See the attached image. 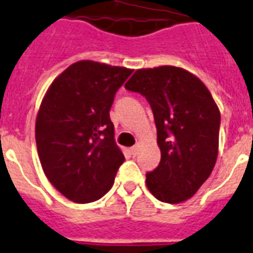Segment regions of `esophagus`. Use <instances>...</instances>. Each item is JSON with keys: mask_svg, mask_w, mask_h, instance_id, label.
Here are the masks:
<instances>
[{"mask_svg": "<svg viewBox=\"0 0 253 253\" xmlns=\"http://www.w3.org/2000/svg\"><path fill=\"white\" fill-rule=\"evenodd\" d=\"M139 149H141V145H139V143H136V145H134L131 147V153H132V154H138Z\"/></svg>", "mask_w": 253, "mask_h": 253, "instance_id": "obj_1", "label": "esophagus"}]
</instances>
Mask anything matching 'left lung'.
<instances>
[{
  "label": "left lung",
  "instance_id": "obj_1",
  "mask_svg": "<svg viewBox=\"0 0 253 253\" xmlns=\"http://www.w3.org/2000/svg\"><path fill=\"white\" fill-rule=\"evenodd\" d=\"M125 87L145 96L154 115L161 162L146 174L147 189L162 203L186 201L217 160L221 118L212 95L197 76L173 65L138 69Z\"/></svg>",
  "mask_w": 253,
  "mask_h": 253
}]
</instances>
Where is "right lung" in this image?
<instances>
[{
	"instance_id": "obj_1",
	"label": "right lung",
	"mask_w": 253,
	"mask_h": 253,
	"mask_svg": "<svg viewBox=\"0 0 253 253\" xmlns=\"http://www.w3.org/2000/svg\"><path fill=\"white\" fill-rule=\"evenodd\" d=\"M131 72L82 60L53 80L41 102L36 118L41 166L50 184L74 203L102 198L125 162L110 108Z\"/></svg>"
}]
</instances>
